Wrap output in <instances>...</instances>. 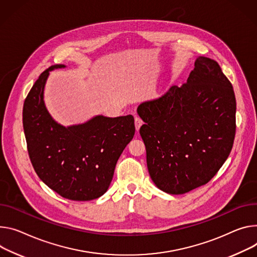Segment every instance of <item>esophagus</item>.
Masks as SVG:
<instances>
[{"label":"esophagus","mask_w":257,"mask_h":257,"mask_svg":"<svg viewBox=\"0 0 257 257\" xmlns=\"http://www.w3.org/2000/svg\"><path fill=\"white\" fill-rule=\"evenodd\" d=\"M134 123H135V129H136V131H139V129H141V127H142V125H143V121H142L141 119H139V118H135Z\"/></svg>","instance_id":"esophagus-1"}]
</instances>
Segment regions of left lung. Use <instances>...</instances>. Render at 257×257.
Listing matches in <instances>:
<instances>
[{"label": "left lung", "mask_w": 257, "mask_h": 257, "mask_svg": "<svg viewBox=\"0 0 257 257\" xmlns=\"http://www.w3.org/2000/svg\"><path fill=\"white\" fill-rule=\"evenodd\" d=\"M145 124L150 176L161 191L181 195L206 184L227 159L236 134V97L219 64L199 56L182 86L137 107Z\"/></svg>", "instance_id": "1"}]
</instances>
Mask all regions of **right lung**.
<instances>
[{
    "mask_svg": "<svg viewBox=\"0 0 257 257\" xmlns=\"http://www.w3.org/2000/svg\"><path fill=\"white\" fill-rule=\"evenodd\" d=\"M41 74L25 100L23 130L33 167L40 179L61 197L90 201L102 196L111 182L116 162L135 133L131 114L96 115L69 127L56 123L44 103L49 72Z\"/></svg>",
    "mask_w": 257,
    "mask_h": 257,
    "instance_id": "1",
    "label": "right lung"
}]
</instances>
